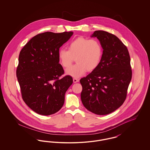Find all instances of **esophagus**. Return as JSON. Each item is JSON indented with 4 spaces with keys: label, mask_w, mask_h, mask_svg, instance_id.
I'll list each match as a JSON object with an SVG mask.
<instances>
[{
    "label": "esophagus",
    "mask_w": 150,
    "mask_h": 150,
    "mask_svg": "<svg viewBox=\"0 0 150 150\" xmlns=\"http://www.w3.org/2000/svg\"><path fill=\"white\" fill-rule=\"evenodd\" d=\"M73 81H74V83H77V82H79V79L78 78H74L73 79Z\"/></svg>",
    "instance_id": "34e87169"
}]
</instances>
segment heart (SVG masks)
Listing matches in <instances>:
<instances>
[{"label": "heart", "instance_id": "1", "mask_svg": "<svg viewBox=\"0 0 150 150\" xmlns=\"http://www.w3.org/2000/svg\"><path fill=\"white\" fill-rule=\"evenodd\" d=\"M68 50L61 49L58 51V62L64 68H68L74 61L76 64L66 70V74L72 77L79 78L86 71L96 69L101 62L103 49L97 39H89L79 36L67 45Z\"/></svg>", "mask_w": 150, "mask_h": 150}]
</instances>
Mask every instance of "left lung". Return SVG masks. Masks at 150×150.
<instances>
[{"label":"left lung","instance_id":"8db88e82","mask_svg":"<svg viewBox=\"0 0 150 150\" xmlns=\"http://www.w3.org/2000/svg\"><path fill=\"white\" fill-rule=\"evenodd\" d=\"M102 44L103 53L98 67L80 80L84 106L94 114H109L120 107L127 98L132 71L127 47L112 34L94 32Z\"/></svg>","mask_w":150,"mask_h":150}]
</instances>
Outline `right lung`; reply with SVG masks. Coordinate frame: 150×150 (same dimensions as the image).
<instances>
[{
    "label": "right lung",
    "instance_id": "add662e5",
    "mask_svg": "<svg viewBox=\"0 0 150 150\" xmlns=\"http://www.w3.org/2000/svg\"><path fill=\"white\" fill-rule=\"evenodd\" d=\"M72 34L71 31L39 34L20 53L16 76L22 98L39 114H53L64 105V94L73 80L70 75L61 77L64 70L58 53Z\"/></svg>",
    "mask_w": 150,
    "mask_h": 150
}]
</instances>
